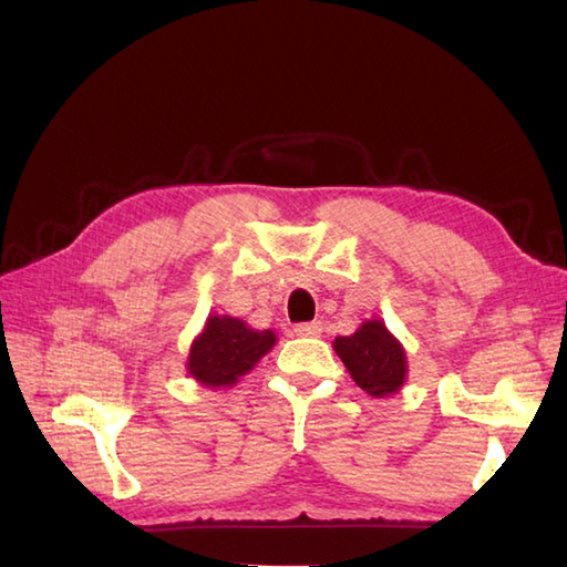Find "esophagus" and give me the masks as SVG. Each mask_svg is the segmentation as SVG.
<instances>
[{"label":"esophagus","instance_id":"1","mask_svg":"<svg viewBox=\"0 0 567 567\" xmlns=\"http://www.w3.org/2000/svg\"><path fill=\"white\" fill-rule=\"evenodd\" d=\"M297 336H319L321 333V321H302L295 327Z\"/></svg>","mask_w":567,"mask_h":567}]
</instances>
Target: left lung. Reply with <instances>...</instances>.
<instances>
[{"label": "left lung", "instance_id": "1", "mask_svg": "<svg viewBox=\"0 0 567 567\" xmlns=\"http://www.w3.org/2000/svg\"><path fill=\"white\" fill-rule=\"evenodd\" d=\"M333 348L360 390L382 396L402 388L406 355L382 321H365L353 336L336 339Z\"/></svg>", "mask_w": 567, "mask_h": 567}]
</instances>
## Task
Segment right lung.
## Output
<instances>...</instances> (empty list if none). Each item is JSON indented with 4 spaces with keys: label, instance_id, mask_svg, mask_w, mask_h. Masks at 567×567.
Returning a JSON list of instances; mask_svg holds the SVG:
<instances>
[{
    "label": "right lung",
    "instance_id": "add662e5",
    "mask_svg": "<svg viewBox=\"0 0 567 567\" xmlns=\"http://www.w3.org/2000/svg\"><path fill=\"white\" fill-rule=\"evenodd\" d=\"M272 346L275 333L270 329L252 331L240 319L209 317L207 329L192 343L187 370L192 378L209 388L234 384L238 375H246Z\"/></svg>",
    "mask_w": 567,
    "mask_h": 567
}]
</instances>
